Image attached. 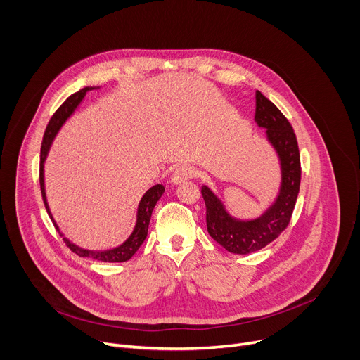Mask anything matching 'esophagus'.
I'll return each mask as SVG.
<instances>
[{
  "label": "esophagus",
  "mask_w": 360,
  "mask_h": 360,
  "mask_svg": "<svg viewBox=\"0 0 360 360\" xmlns=\"http://www.w3.org/2000/svg\"><path fill=\"white\" fill-rule=\"evenodd\" d=\"M195 175V169L189 165H181L178 168H175V171L171 175V182L174 185H178L181 182H185L186 179L192 178Z\"/></svg>",
  "instance_id": "esophagus-1"
}]
</instances>
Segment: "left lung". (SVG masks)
I'll return each instance as SVG.
<instances>
[{"label": "left lung", "mask_w": 360, "mask_h": 360, "mask_svg": "<svg viewBox=\"0 0 360 360\" xmlns=\"http://www.w3.org/2000/svg\"><path fill=\"white\" fill-rule=\"evenodd\" d=\"M255 122L266 129V141L274 148L281 167L279 191L271 207L258 218L239 219L231 215L210 186L203 185L200 189L207 207L208 233L228 252L238 255L261 250L286 229L300 185L296 135L285 115L261 91H256Z\"/></svg>", "instance_id": "left-lung-1"}]
</instances>
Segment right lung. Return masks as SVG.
<instances>
[{"mask_svg":"<svg viewBox=\"0 0 360 360\" xmlns=\"http://www.w3.org/2000/svg\"><path fill=\"white\" fill-rule=\"evenodd\" d=\"M99 86H85L82 89H79L78 92L72 94L64 104L57 110V112L51 118L44 138H42V145H41V160H39V185H41V193H42V199L45 203L46 212L51 218V221L54 222V226L57 228V231L61 233V236H64V233L60 231L57 222L53 218V214L49 211L48 202H46V193H45V179H44V164L45 160L48 157V152L51 149V145H53L58 131L63 128V125L68 121V118L75 112V110L79 107L81 102L84 101L86 92L92 91V89H98ZM165 188L161 184H157L150 186L143 196L141 198L139 203H138V210H136V221H135V226L131 232V235L118 246L111 248V249H101V250H94V249H85L81 248L75 243H72L68 238H64V242L67 243V246L77 253L78 256H82V258H91L99 262H125L129 261L134 253L139 249V246L142 245V242L145 240L146 235H148V226H149V221H150V215L153 208H155L157 202L161 199L162 193H164Z\"/></svg>","mask_w":360,"mask_h":360,"instance_id":"add662e5","label":"right lung"}]
</instances>
